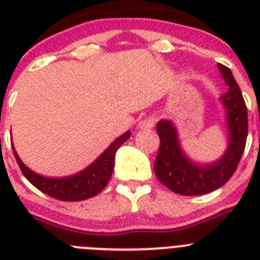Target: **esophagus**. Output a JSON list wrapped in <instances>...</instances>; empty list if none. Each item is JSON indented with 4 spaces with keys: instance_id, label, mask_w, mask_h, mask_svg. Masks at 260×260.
Segmentation results:
<instances>
[{
    "instance_id": "34e87169",
    "label": "esophagus",
    "mask_w": 260,
    "mask_h": 260,
    "mask_svg": "<svg viewBox=\"0 0 260 260\" xmlns=\"http://www.w3.org/2000/svg\"><path fill=\"white\" fill-rule=\"evenodd\" d=\"M156 123V117L155 116H148L146 118H143L139 122V128L141 130H148V128H152Z\"/></svg>"
}]
</instances>
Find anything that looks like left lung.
Returning a JSON list of instances; mask_svg holds the SVG:
<instances>
[{"label": "left lung", "mask_w": 260, "mask_h": 260, "mask_svg": "<svg viewBox=\"0 0 260 260\" xmlns=\"http://www.w3.org/2000/svg\"><path fill=\"white\" fill-rule=\"evenodd\" d=\"M220 73L229 89L221 96L226 109L229 146L220 160L211 165H197L186 157L171 121L156 125L160 146L153 169L158 181L171 191L181 195H203L228 182L238 167L247 139V108L231 69L219 63Z\"/></svg>", "instance_id": "obj_1"}]
</instances>
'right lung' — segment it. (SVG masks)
<instances>
[{
    "instance_id": "add662e5",
    "label": "right lung",
    "mask_w": 260,
    "mask_h": 260,
    "mask_svg": "<svg viewBox=\"0 0 260 260\" xmlns=\"http://www.w3.org/2000/svg\"><path fill=\"white\" fill-rule=\"evenodd\" d=\"M130 134L132 133L126 132L125 134L117 138L116 141L84 171L79 172L74 176L63 177V178H48V177L36 174L35 172H32L29 168L23 164L18 153L14 150V147L13 152L22 173L36 189L49 195L52 198L58 199V201H84V199L92 198L98 195L108 185L112 173H113L114 157H116L117 150L127 141Z\"/></svg>"
}]
</instances>
